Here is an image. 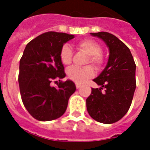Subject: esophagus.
Listing matches in <instances>:
<instances>
[{
    "label": "esophagus",
    "mask_w": 150,
    "mask_h": 150,
    "mask_svg": "<svg viewBox=\"0 0 150 150\" xmlns=\"http://www.w3.org/2000/svg\"><path fill=\"white\" fill-rule=\"evenodd\" d=\"M75 86H76L77 89H79V88L81 87V84H79V83H75Z\"/></svg>",
    "instance_id": "obj_1"
}]
</instances>
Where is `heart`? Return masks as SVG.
Masks as SVG:
<instances>
[{
	"label": "heart",
	"instance_id": "b5f03b06",
	"mask_svg": "<svg viewBox=\"0 0 150 150\" xmlns=\"http://www.w3.org/2000/svg\"><path fill=\"white\" fill-rule=\"evenodd\" d=\"M78 48L82 52L88 54L86 64L91 63L97 69H100L104 64V57L101 54L102 48L98 43L90 39H84L78 42ZM60 59L63 64L68 65L71 62L72 50L70 46L64 44L60 50ZM94 75L93 68L87 65L82 68L71 67L67 71V75L69 79L76 83H82L93 77Z\"/></svg>",
	"mask_w": 150,
	"mask_h": 150
}]
</instances>
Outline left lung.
<instances>
[{
  "label": "left lung",
  "instance_id": "obj_1",
  "mask_svg": "<svg viewBox=\"0 0 150 150\" xmlns=\"http://www.w3.org/2000/svg\"><path fill=\"white\" fill-rule=\"evenodd\" d=\"M91 35L104 41L110 55L104 70L93 79L101 87L92 88L86 99L87 110L98 122L115 123L125 115L132 104L136 87V65L129 48L114 35L107 32Z\"/></svg>",
  "mask_w": 150,
  "mask_h": 150
}]
</instances>
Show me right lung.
<instances>
[{
    "label": "right lung",
    "instance_id": "add662e5",
    "mask_svg": "<svg viewBox=\"0 0 150 150\" xmlns=\"http://www.w3.org/2000/svg\"><path fill=\"white\" fill-rule=\"evenodd\" d=\"M73 38V35L64 33L41 34L27 44L20 59L18 84L22 103L38 121L62 116L76 89L72 81H61L66 75L59 56L64 43ZM57 80L58 86L53 87Z\"/></svg>",
    "mask_w": 150,
    "mask_h": 150
}]
</instances>
